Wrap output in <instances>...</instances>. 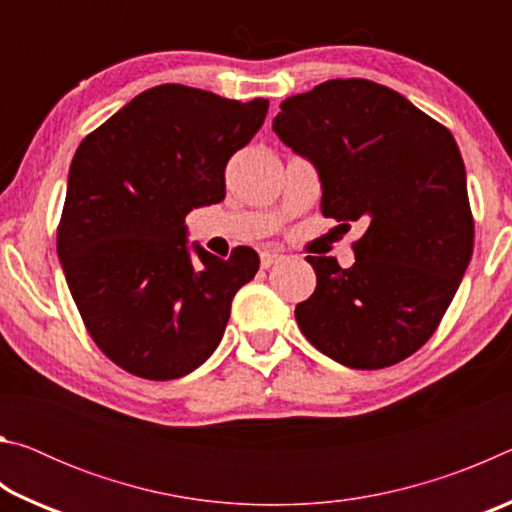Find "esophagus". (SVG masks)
Here are the masks:
<instances>
[{"instance_id":"obj_1","label":"esophagus","mask_w":512,"mask_h":512,"mask_svg":"<svg viewBox=\"0 0 512 512\" xmlns=\"http://www.w3.org/2000/svg\"><path fill=\"white\" fill-rule=\"evenodd\" d=\"M282 259L280 253H273V250H262L259 253V264H262V268H271L273 264H277Z\"/></svg>"}]
</instances>
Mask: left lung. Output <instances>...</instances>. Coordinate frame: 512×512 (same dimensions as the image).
Here are the masks:
<instances>
[{
  "label": "left lung",
  "mask_w": 512,
  "mask_h": 512,
  "mask_svg": "<svg viewBox=\"0 0 512 512\" xmlns=\"http://www.w3.org/2000/svg\"><path fill=\"white\" fill-rule=\"evenodd\" d=\"M273 131L316 167L325 216L368 225L350 268L307 257L316 291L296 307L302 334L357 370L411 357L436 332L472 259L465 164L452 133L366 79L284 99Z\"/></svg>",
  "instance_id": "obj_1"
}]
</instances>
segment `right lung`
<instances>
[{
  "instance_id": "add662e5",
  "label": "right lung",
  "mask_w": 512,
  "mask_h": 512,
  "mask_svg": "<svg viewBox=\"0 0 512 512\" xmlns=\"http://www.w3.org/2000/svg\"><path fill=\"white\" fill-rule=\"evenodd\" d=\"M266 112V99L167 83L137 94L76 149L58 259L94 343L131 375L164 381L205 363L232 298L255 277L253 248L221 259L189 246L185 216L223 201L225 164Z\"/></svg>"
}]
</instances>
